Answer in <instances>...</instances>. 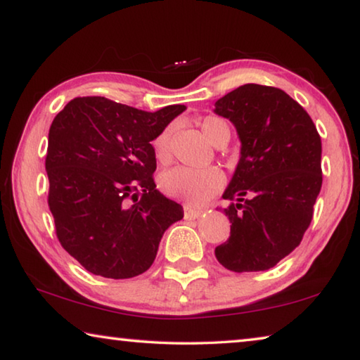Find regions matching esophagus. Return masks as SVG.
<instances>
[{
    "mask_svg": "<svg viewBox=\"0 0 360 360\" xmlns=\"http://www.w3.org/2000/svg\"><path fill=\"white\" fill-rule=\"evenodd\" d=\"M202 214H203L202 210H195V208H191V206H184L186 219H198Z\"/></svg>",
    "mask_w": 360,
    "mask_h": 360,
    "instance_id": "34e87169",
    "label": "esophagus"
}]
</instances>
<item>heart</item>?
Instances as JSON below:
<instances>
[{"instance_id": "heart-1", "label": "heart", "mask_w": 360, "mask_h": 360, "mask_svg": "<svg viewBox=\"0 0 360 360\" xmlns=\"http://www.w3.org/2000/svg\"><path fill=\"white\" fill-rule=\"evenodd\" d=\"M205 138L214 144L222 135H230L229 124L216 115H208L200 122ZM169 138L172 129L162 130L152 141L154 154L160 163L169 162ZM224 176L216 168L195 169L187 167H176L160 176V188L168 197L178 198L188 205H203L212 195L221 191Z\"/></svg>"}]
</instances>
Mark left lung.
Listing matches in <instances>:
<instances>
[{
  "label": "left lung",
  "mask_w": 360,
  "mask_h": 360,
  "mask_svg": "<svg viewBox=\"0 0 360 360\" xmlns=\"http://www.w3.org/2000/svg\"><path fill=\"white\" fill-rule=\"evenodd\" d=\"M238 133L240 160L222 195L227 270L265 271L300 245L321 192V136L308 112L276 87L245 84L214 103Z\"/></svg>",
  "instance_id": "obj_1"
}]
</instances>
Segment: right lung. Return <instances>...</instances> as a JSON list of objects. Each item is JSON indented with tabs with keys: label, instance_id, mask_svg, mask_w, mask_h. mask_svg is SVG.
I'll use <instances>...</instances> for the list:
<instances>
[{
	"label": "right lung",
	"instance_id": "1",
	"mask_svg": "<svg viewBox=\"0 0 360 360\" xmlns=\"http://www.w3.org/2000/svg\"><path fill=\"white\" fill-rule=\"evenodd\" d=\"M184 105L155 112L105 96L71 100L49 130V208L58 241L85 270L112 279L154 264L179 203L155 188L152 141Z\"/></svg>",
	"mask_w": 360,
	"mask_h": 360
}]
</instances>
